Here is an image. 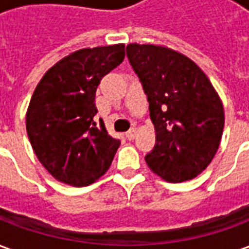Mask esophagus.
Listing matches in <instances>:
<instances>
[{"instance_id": "esophagus-1", "label": "esophagus", "mask_w": 249, "mask_h": 249, "mask_svg": "<svg viewBox=\"0 0 249 249\" xmlns=\"http://www.w3.org/2000/svg\"><path fill=\"white\" fill-rule=\"evenodd\" d=\"M136 135H137V129H136V128H132V129L126 132V137H128V140H133V139L136 137Z\"/></svg>"}]
</instances>
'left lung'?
I'll return each mask as SVG.
<instances>
[{
  "label": "left lung",
  "mask_w": 249,
  "mask_h": 249,
  "mask_svg": "<svg viewBox=\"0 0 249 249\" xmlns=\"http://www.w3.org/2000/svg\"><path fill=\"white\" fill-rule=\"evenodd\" d=\"M156 132L148 167L168 183L192 180L213 160L224 129V107L207 74L168 46L129 44Z\"/></svg>",
  "instance_id": "obj_1"
}]
</instances>
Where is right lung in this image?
Wrapping results in <instances>:
<instances>
[{
  "label": "right lung",
  "mask_w": 249,
  "mask_h": 249,
  "mask_svg": "<svg viewBox=\"0 0 249 249\" xmlns=\"http://www.w3.org/2000/svg\"><path fill=\"white\" fill-rule=\"evenodd\" d=\"M124 44L68 54L42 76L26 110V132L36 156L57 181L87 187L108 171L120 140L94 116L96 90L125 57Z\"/></svg>",
  "instance_id": "1"
}]
</instances>
